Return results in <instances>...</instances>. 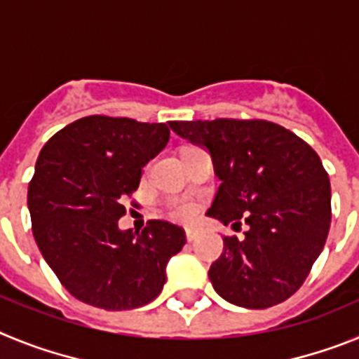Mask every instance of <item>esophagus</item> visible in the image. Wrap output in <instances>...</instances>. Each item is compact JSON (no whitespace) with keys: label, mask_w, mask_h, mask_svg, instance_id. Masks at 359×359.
I'll return each mask as SVG.
<instances>
[{"label":"esophagus","mask_w":359,"mask_h":359,"mask_svg":"<svg viewBox=\"0 0 359 359\" xmlns=\"http://www.w3.org/2000/svg\"><path fill=\"white\" fill-rule=\"evenodd\" d=\"M199 237V231L198 230H192V228H187V241L189 243H194L196 239Z\"/></svg>","instance_id":"1"}]
</instances>
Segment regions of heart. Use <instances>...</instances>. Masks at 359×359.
Wrapping results in <instances>:
<instances>
[{"instance_id":"1","label":"heart","mask_w":359,"mask_h":359,"mask_svg":"<svg viewBox=\"0 0 359 359\" xmlns=\"http://www.w3.org/2000/svg\"><path fill=\"white\" fill-rule=\"evenodd\" d=\"M172 215L180 221H190L196 215V207L192 203H177L172 208Z\"/></svg>"}]
</instances>
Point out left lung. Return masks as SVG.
I'll return each mask as SVG.
<instances>
[{
  "label": "left lung",
  "mask_w": 359,
  "mask_h": 359,
  "mask_svg": "<svg viewBox=\"0 0 359 359\" xmlns=\"http://www.w3.org/2000/svg\"><path fill=\"white\" fill-rule=\"evenodd\" d=\"M169 126L210 154L221 185L208 217L223 224L243 217L250 226L243 241L223 239V253L208 269L214 290L248 309L284 302L304 284L331 226V183L318 154L266 120Z\"/></svg>",
  "instance_id": "8db88e82"
}]
</instances>
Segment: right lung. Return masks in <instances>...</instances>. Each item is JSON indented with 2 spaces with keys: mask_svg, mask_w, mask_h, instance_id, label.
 I'll return each mask as SVG.
<instances>
[{
  "mask_svg": "<svg viewBox=\"0 0 359 359\" xmlns=\"http://www.w3.org/2000/svg\"><path fill=\"white\" fill-rule=\"evenodd\" d=\"M169 135L167 123L93 115L66 126L39 152L28 185L34 239L81 302L135 309L163 290L185 230L154 219L140 233L120 230L118 219L126 214L123 198L138 189L142 169Z\"/></svg>",
  "mask_w": 359,
  "mask_h": 359,
  "instance_id": "right-lung-1",
  "label": "right lung"
}]
</instances>
